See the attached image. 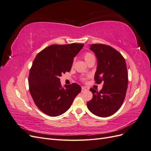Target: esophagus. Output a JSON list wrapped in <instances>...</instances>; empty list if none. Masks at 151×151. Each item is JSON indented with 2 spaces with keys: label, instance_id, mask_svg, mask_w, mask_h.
<instances>
[{
  "label": "esophagus",
  "instance_id": "esophagus-1",
  "mask_svg": "<svg viewBox=\"0 0 151 151\" xmlns=\"http://www.w3.org/2000/svg\"><path fill=\"white\" fill-rule=\"evenodd\" d=\"M86 91H87V89L85 88V87H82V92H85Z\"/></svg>",
  "mask_w": 151,
  "mask_h": 151
}]
</instances>
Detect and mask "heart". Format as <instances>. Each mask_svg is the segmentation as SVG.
<instances>
[{
    "instance_id": "heart-1",
    "label": "heart",
    "mask_w": 151,
    "mask_h": 151,
    "mask_svg": "<svg viewBox=\"0 0 151 151\" xmlns=\"http://www.w3.org/2000/svg\"><path fill=\"white\" fill-rule=\"evenodd\" d=\"M93 58H94L93 55L90 53H86L84 55V58L86 62H88V61H89L91 60V59H92Z\"/></svg>"
}]
</instances>
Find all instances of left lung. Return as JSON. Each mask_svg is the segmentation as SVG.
<instances>
[{
	"label": "left lung",
	"mask_w": 151,
	"mask_h": 151,
	"mask_svg": "<svg viewBox=\"0 0 151 151\" xmlns=\"http://www.w3.org/2000/svg\"><path fill=\"white\" fill-rule=\"evenodd\" d=\"M89 49L98 60L94 80L97 84L103 83V86L99 92L90 89L93 96L87 103V106L95 115L109 116L120 109L125 98L128 75L125 58L108 45L93 44Z\"/></svg>",
	"instance_id": "left-lung-1"
}]
</instances>
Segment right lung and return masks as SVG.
I'll list each match as a JSON object with an SVG mask.
<instances>
[{"instance_id":"1","label":"right lung","mask_w":151,"mask_h":151,"mask_svg":"<svg viewBox=\"0 0 151 151\" xmlns=\"http://www.w3.org/2000/svg\"><path fill=\"white\" fill-rule=\"evenodd\" d=\"M84 44L52 45L41 51L32 64L28 83L36 106L50 116H57L70 108L81 87L76 83L64 85L60 77L70 72L74 58Z\"/></svg>"}]
</instances>
